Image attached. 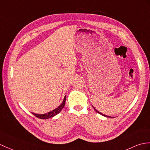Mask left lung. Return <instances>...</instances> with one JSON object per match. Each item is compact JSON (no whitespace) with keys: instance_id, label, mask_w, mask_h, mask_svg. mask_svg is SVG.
I'll use <instances>...</instances> for the list:
<instances>
[{"instance_id":"obj_1","label":"left lung","mask_w":150,"mask_h":150,"mask_svg":"<svg viewBox=\"0 0 150 150\" xmlns=\"http://www.w3.org/2000/svg\"><path fill=\"white\" fill-rule=\"evenodd\" d=\"M93 107L94 108V109H95V110L96 111V112H98V114H101V115H102V116H105V117H110V116H107V115H105V114H102V113H101V112H99V111L98 110H97L96 109H95V107H94L93 106Z\"/></svg>"}]
</instances>
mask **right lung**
Instances as JSON below:
<instances>
[{
  "mask_svg": "<svg viewBox=\"0 0 150 150\" xmlns=\"http://www.w3.org/2000/svg\"><path fill=\"white\" fill-rule=\"evenodd\" d=\"M65 102H66V96H64V100L62 101V103L59 105L58 107H57L56 109H55L54 110L50 111V112L46 113V114H35L32 112V114L33 115H34L36 117L40 118V119H42V120H46V119H48V118H50L55 116V115H57V114H59V112H61V110L63 109L64 105H65Z\"/></svg>",
  "mask_w": 150,
  "mask_h": 150,
  "instance_id": "right-lung-1",
  "label": "right lung"
}]
</instances>
